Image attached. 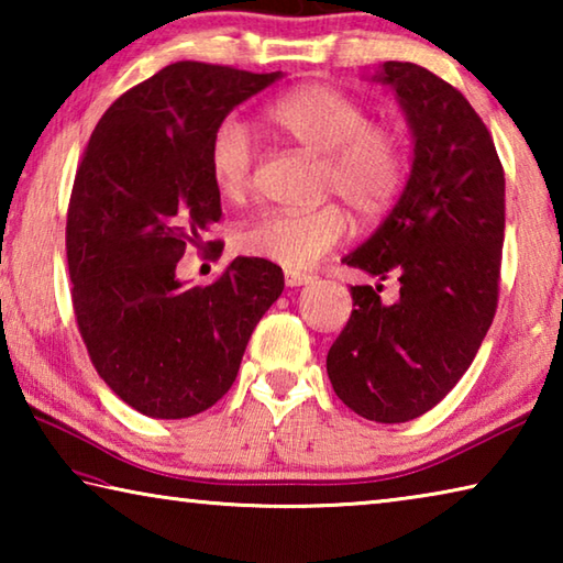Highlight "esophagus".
<instances>
[{"label":"esophagus","mask_w":563,"mask_h":563,"mask_svg":"<svg viewBox=\"0 0 563 563\" xmlns=\"http://www.w3.org/2000/svg\"><path fill=\"white\" fill-rule=\"evenodd\" d=\"M312 280H316V275H312V273L285 271V285H288V288H300V285H308Z\"/></svg>","instance_id":"1"}]
</instances>
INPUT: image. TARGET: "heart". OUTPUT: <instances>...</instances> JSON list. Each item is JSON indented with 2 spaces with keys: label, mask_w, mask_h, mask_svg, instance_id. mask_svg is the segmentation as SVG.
Segmentation results:
<instances>
[{
  "label": "heart",
  "mask_w": 563,
  "mask_h": 563,
  "mask_svg": "<svg viewBox=\"0 0 563 563\" xmlns=\"http://www.w3.org/2000/svg\"><path fill=\"white\" fill-rule=\"evenodd\" d=\"M268 126L310 154L322 156L320 184L338 194L360 218L387 213L402 194L407 156L399 131L369 121L365 107L328 84H305L265 109ZM255 148L241 121L228 119L208 146L213 188L225 201H241L253 186ZM347 231L338 203L308 211H268L238 233V247L253 258L308 268Z\"/></svg>",
  "instance_id": "obj_1"
}]
</instances>
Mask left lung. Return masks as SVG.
I'll use <instances>...</instances> for the list:
<instances>
[{
    "mask_svg": "<svg viewBox=\"0 0 563 563\" xmlns=\"http://www.w3.org/2000/svg\"><path fill=\"white\" fill-rule=\"evenodd\" d=\"M393 87L412 131V170L383 225L342 258L373 278L328 352V377L352 412L407 422L442 402L470 369L497 312L504 168L492 133L452 84L409 62L375 76Z\"/></svg>",
    "mask_w": 563,
    "mask_h": 563,
    "instance_id": "obj_1",
    "label": "left lung"
}]
</instances>
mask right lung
Returning a JSON list of instances; mask_svg holds the SVG:
<instances>
[{
    "instance_id": "add662e5",
    "label": "right lung",
    "mask_w": 563,
    "mask_h": 563,
    "mask_svg": "<svg viewBox=\"0 0 563 563\" xmlns=\"http://www.w3.org/2000/svg\"><path fill=\"white\" fill-rule=\"evenodd\" d=\"M280 76L168 64L111 103L84 151L66 216L74 316L103 383L141 415L213 407L280 298L283 271L261 258H235L211 285L176 275L186 247L221 221L208 170L216 129Z\"/></svg>"
}]
</instances>
